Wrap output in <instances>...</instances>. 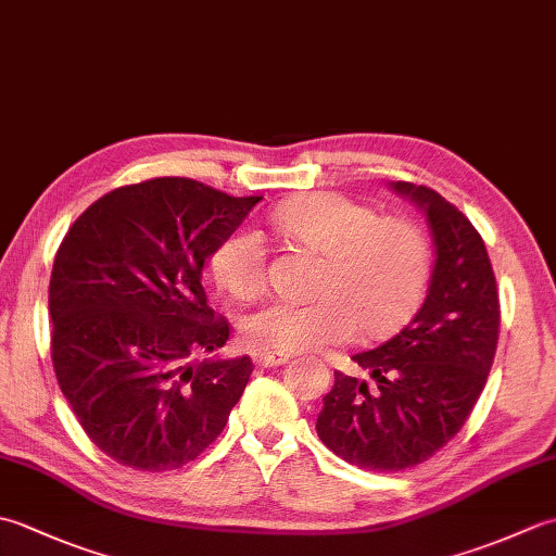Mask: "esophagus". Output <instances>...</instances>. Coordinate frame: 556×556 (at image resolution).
<instances>
[{"label":"esophagus","mask_w":556,"mask_h":556,"mask_svg":"<svg viewBox=\"0 0 556 556\" xmlns=\"http://www.w3.org/2000/svg\"><path fill=\"white\" fill-rule=\"evenodd\" d=\"M289 358H291L289 353H281V351H255L253 353V363L263 365V368H271V365H285Z\"/></svg>","instance_id":"obj_1"}]
</instances>
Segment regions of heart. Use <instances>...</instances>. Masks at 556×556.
I'll return each instance as SVG.
<instances>
[{
    "label": "heart",
    "instance_id": "b5f03b06",
    "mask_svg": "<svg viewBox=\"0 0 556 556\" xmlns=\"http://www.w3.org/2000/svg\"><path fill=\"white\" fill-rule=\"evenodd\" d=\"M271 222L303 248L325 255L317 293L308 303L269 301L241 325L251 346L311 351L365 334L382 337L418 308L430 279V243L418 224L380 217L337 193L301 195ZM217 285L233 299H255L267 281V248L255 229L224 236L210 257Z\"/></svg>",
    "mask_w": 556,
    "mask_h": 556
}]
</instances>
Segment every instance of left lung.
<instances>
[{"label":"left lung","instance_id":"1","mask_svg":"<svg viewBox=\"0 0 556 556\" xmlns=\"http://www.w3.org/2000/svg\"><path fill=\"white\" fill-rule=\"evenodd\" d=\"M430 224L434 267L420 311L382 346L353 356L365 380L334 372L315 430L349 464L404 470L464 428L488 382L500 337L497 281L468 217L428 186L392 181Z\"/></svg>","mask_w":556,"mask_h":556}]
</instances>
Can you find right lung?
<instances>
[{
	"mask_svg": "<svg viewBox=\"0 0 556 556\" xmlns=\"http://www.w3.org/2000/svg\"><path fill=\"white\" fill-rule=\"evenodd\" d=\"M260 200L162 176L102 195L59 245L52 365L80 428L136 470H174L217 440L253 363L222 358L205 260ZM198 355H205L198 362Z\"/></svg>",
	"mask_w": 556,
	"mask_h": 556,
	"instance_id": "right-lung-1",
	"label": "right lung"
}]
</instances>
